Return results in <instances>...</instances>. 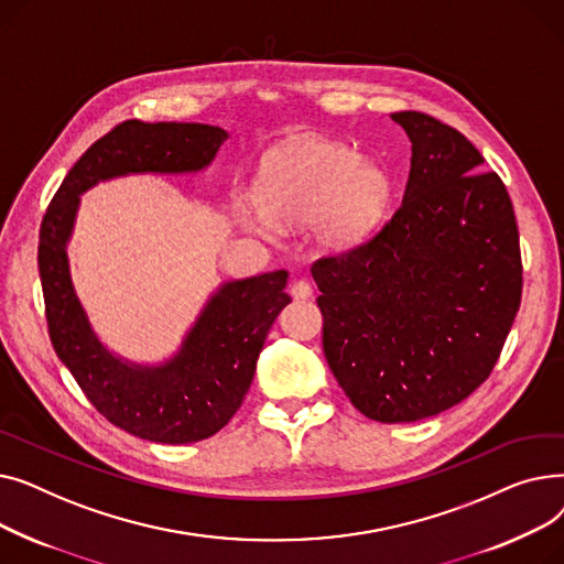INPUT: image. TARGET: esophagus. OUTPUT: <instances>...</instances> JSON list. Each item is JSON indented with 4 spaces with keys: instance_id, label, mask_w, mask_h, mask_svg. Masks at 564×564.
Listing matches in <instances>:
<instances>
[{
    "instance_id": "obj_1",
    "label": "esophagus",
    "mask_w": 564,
    "mask_h": 564,
    "mask_svg": "<svg viewBox=\"0 0 564 564\" xmlns=\"http://www.w3.org/2000/svg\"><path fill=\"white\" fill-rule=\"evenodd\" d=\"M290 294L294 300H308V297H313V288L308 281H294L290 288Z\"/></svg>"
}]
</instances>
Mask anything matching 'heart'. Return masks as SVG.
Masks as SVG:
<instances>
[{"instance_id":"obj_1","label":"heart","mask_w":564,"mask_h":564,"mask_svg":"<svg viewBox=\"0 0 564 564\" xmlns=\"http://www.w3.org/2000/svg\"><path fill=\"white\" fill-rule=\"evenodd\" d=\"M393 185L377 162L338 141H304L264 158L256 183V207H237L235 219L267 240L276 224L306 221L319 249L357 242L387 215Z\"/></svg>"}]
</instances>
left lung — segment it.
Returning a JSON list of instances; mask_svg holds the SVG:
<instances>
[{
    "instance_id": "obj_1",
    "label": "left lung",
    "mask_w": 564,
    "mask_h": 564,
    "mask_svg": "<svg viewBox=\"0 0 564 564\" xmlns=\"http://www.w3.org/2000/svg\"><path fill=\"white\" fill-rule=\"evenodd\" d=\"M411 141L402 205L368 242L319 258L324 357L364 416L413 423L459 404L494 370L521 304L510 194L462 132L391 113Z\"/></svg>"
}]
</instances>
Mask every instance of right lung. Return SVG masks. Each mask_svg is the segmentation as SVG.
<instances>
[{
	"label": "right lung",
	"mask_w": 564,
	"mask_h": 564,
	"mask_svg": "<svg viewBox=\"0 0 564 564\" xmlns=\"http://www.w3.org/2000/svg\"><path fill=\"white\" fill-rule=\"evenodd\" d=\"M226 139V130L205 123L126 121L77 160L41 224L39 272L56 357L109 423L155 443H194L235 416L264 338L290 304L288 272L221 283L173 357L151 366L100 340L77 297L68 242L84 192L123 175L200 173Z\"/></svg>",
	"instance_id": "obj_1"
}]
</instances>
